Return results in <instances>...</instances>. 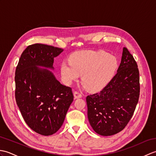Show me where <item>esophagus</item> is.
<instances>
[{"mask_svg": "<svg viewBox=\"0 0 156 156\" xmlns=\"http://www.w3.org/2000/svg\"><path fill=\"white\" fill-rule=\"evenodd\" d=\"M74 98H81L82 97V94L77 91H76L74 92Z\"/></svg>", "mask_w": 156, "mask_h": 156, "instance_id": "esophagus-1", "label": "esophagus"}]
</instances>
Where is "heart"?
<instances>
[{
	"label": "heart",
	"instance_id": "obj_1",
	"mask_svg": "<svg viewBox=\"0 0 156 156\" xmlns=\"http://www.w3.org/2000/svg\"><path fill=\"white\" fill-rule=\"evenodd\" d=\"M69 62H63L60 66L63 82L71 85L82 75L83 87L93 92L103 88L117 68L116 58L105 51H77L69 57Z\"/></svg>",
	"mask_w": 156,
	"mask_h": 156
}]
</instances>
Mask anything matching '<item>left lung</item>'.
Masks as SVG:
<instances>
[{
	"instance_id": "left-lung-1",
	"label": "left lung",
	"mask_w": 156,
	"mask_h": 156,
	"mask_svg": "<svg viewBox=\"0 0 156 156\" xmlns=\"http://www.w3.org/2000/svg\"><path fill=\"white\" fill-rule=\"evenodd\" d=\"M140 91L137 63L123 48L117 74L99 93L87 97L88 119L96 133L110 136L122 131L133 115Z\"/></svg>"
}]
</instances>
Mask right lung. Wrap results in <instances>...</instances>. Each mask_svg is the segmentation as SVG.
Masks as SVG:
<instances>
[{"label":"right lung","mask_w":156,"mask_h":156,"mask_svg":"<svg viewBox=\"0 0 156 156\" xmlns=\"http://www.w3.org/2000/svg\"><path fill=\"white\" fill-rule=\"evenodd\" d=\"M64 49L41 44L29 45L15 71L16 105L26 123L45 136L62 127L74 100L72 88L62 84L50 69Z\"/></svg>","instance_id":"right-lung-1"}]
</instances>
